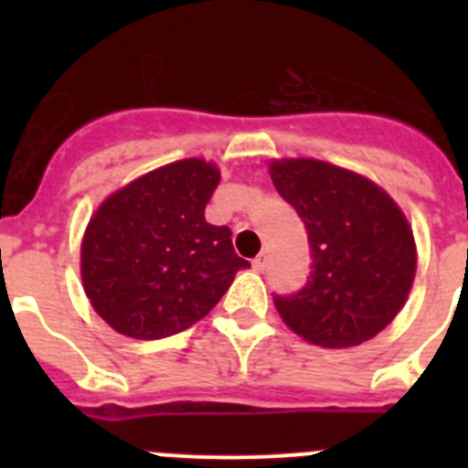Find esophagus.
<instances>
[{"instance_id": "obj_1", "label": "esophagus", "mask_w": 468, "mask_h": 468, "mask_svg": "<svg viewBox=\"0 0 468 468\" xmlns=\"http://www.w3.org/2000/svg\"><path fill=\"white\" fill-rule=\"evenodd\" d=\"M264 267H267V253L258 255V258L253 260V270L255 271H264Z\"/></svg>"}]
</instances>
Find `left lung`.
I'll return each instance as SVG.
<instances>
[{"instance_id":"left-lung-1","label":"left lung","mask_w":468,"mask_h":468,"mask_svg":"<svg viewBox=\"0 0 468 468\" xmlns=\"http://www.w3.org/2000/svg\"><path fill=\"white\" fill-rule=\"evenodd\" d=\"M276 192L309 234L312 276L297 295L274 297L283 324L309 345L346 349L382 333L410 295L412 227L370 177L318 159H271Z\"/></svg>"}]
</instances>
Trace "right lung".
<instances>
[{
	"label": "right lung",
	"mask_w": 468,
	"mask_h": 468,
	"mask_svg": "<svg viewBox=\"0 0 468 468\" xmlns=\"http://www.w3.org/2000/svg\"><path fill=\"white\" fill-rule=\"evenodd\" d=\"M220 168L180 159L135 177L102 201L81 239V285L117 333L161 340L187 330L220 302L248 260L229 227L206 222Z\"/></svg>",
	"instance_id": "add662e5"
}]
</instances>
